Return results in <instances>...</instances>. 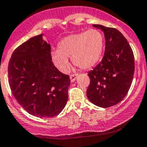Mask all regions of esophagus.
Returning <instances> with one entry per match:
<instances>
[{
    "mask_svg": "<svg viewBox=\"0 0 147 147\" xmlns=\"http://www.w3.org/2000/svg\"><path fill=\"white\" fill-rule=\"evenodd\" d=\"M77 76L78 74H73L70 76V79H71V82H74L76 81V79H77Z\"/></svg>",
    "mask_w": 147,
    "mask_h": 147,
    "instance_id": "1",
    "label": "esophagus"
}]
</instances>
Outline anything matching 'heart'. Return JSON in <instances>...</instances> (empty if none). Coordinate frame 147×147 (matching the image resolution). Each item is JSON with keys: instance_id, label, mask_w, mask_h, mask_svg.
Here are the masks:
<instances>
[{"instance_id": "heart-1", "label": "heart", "mask_w": 147, "mask_h": 147, "mask_svg": "<svg viewBox=\"0 0 147 147\" xmlns=\"http://www.w3.org/2000/svg\"><path fill=\"white\" fill-rule=\"evenodd\" d=\"M104 43V36L97 29L71 34L61 40L58 50L51 52L52 61L62 73L69 71L68 58H71L73 63L82 69H89L100 61Z\"/></svg>"}]
</instances>
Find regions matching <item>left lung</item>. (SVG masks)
<instances>
[{
  "mask_svg": "<svg viewBox=\"0 0 147 147\" xmlns=\"http://www.w3.org/2000/svg\"><path fill=\"white\" fill-rule=\"evenodd\" d=\"M102 31L105 50L101 62L88 73L90 79L86 95L98 107H110L123 100L134 74V56L126 39L115 28L93 24Z\"/></svg>",
  "mask_w": 147,
  "mask_h": 147,
  "instance_id": "1",
  "label": "left lung"
}]
</instances>
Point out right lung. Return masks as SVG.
Here are the masks:
<instances>
[{
  "label": "right lung",
  "instance_id": "1",
  "mask_svg": "<svg viewBox=\"0 0 147 147\" xmlns=\"http://www.w3.org/2000/svg\"><path fill=\"white\" fill-rule=\"evenodd\" d=\"M42 35L32 37L13 51L8 82L13 97L27 113L52 118L65 107L71 81L52 62L50 45Z\"/></svg>",
  "mask_w": 147,
  "mask_h": 147
}]
</instances>
